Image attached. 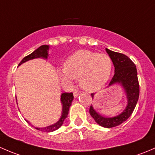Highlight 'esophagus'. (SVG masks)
<instances>
[{
	"label": "esophagus",
	"mask_w": 155,
	"mask_h": 155,
	"mask_svg": "<svg viewBox=\"0 0 155 155\" xmlns=\"http://www.w3.org/2000/svg\"><path fill=\"white\" fill-rule=\"evenodd\" d=\"M79 93H80V91H79L75 90L74 91H73V96H74L75 97H76L79 94Z\"/></svg>",
	"instance_id": "1"
}]
</instances>
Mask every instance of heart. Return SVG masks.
Masks as SVG:
<instances>
[{
  "mask_svg": "<svg viewBox=\"0 0 155 155\" xmlns=\"http://www.w3.org/2000/svg\"><path fill=\"white\" fill-rule=\"evenodd\" d=\"M112 69V60L107 54L79 50L66 61L61 76L65 80L80 79L82 88L87 91H96L109 80Z\"/></svg>",
  "mask_w": 155,
  "mask_h": 155,
  "instance_id": "1",
  "label": "heart"
}]
</instances>
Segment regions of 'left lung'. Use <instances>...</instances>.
<instances>
[{"label": "left lung", "instance_id": "1", "mask_svg": "<svg viewBox=\"0 0 155 155\" xmlns=\"http://www.w3.org/2000/svg\"><path fill=\"white\" fill-rule=\"evenodd\" d=\"M106 50L115 68V74L109 82V85L117 82L122 85L127 97V106L122 113L112 118L101 115L96 112L92 106L89 109V113L99 125L111 128L122 124L133 113L140 96V85L135 64L122 53L115 52L108 48ZM91 95L93 97L94 94H91Z\"/></svg>", "mask_w": 155, "mask_h": 155}]
</instances>
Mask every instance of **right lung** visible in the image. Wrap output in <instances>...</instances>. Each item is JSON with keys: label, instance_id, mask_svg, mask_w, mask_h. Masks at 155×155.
I'll return each mask as SVG.
<instances>
[{"label": "right lung", "instance_id": "obj_1", "mask_svg": "<svg viewBox=\"0 0 155 155\" xmlns=\"http://www.w3.org/2000/svg\"><path fill=\"white\" fill-rule=\"evenodd\" d=\"M48 49V46H46V45L41 46L40 47L37 48V49H36L34 52H32L31 54H30L28 56H26V57H25L24 58L21 60V61L18 64V66L21 65L22 63H24V62L36 58H47ZM61 100V103L62 104H63V112H62V115L60 120H59L57 123H55V124H52V125L51 126L46 127L44 128L35 127L36 129L38 130L43 131V132H52V131L56 130L58 129V128L62 125L64 119L68 117L69 109H70V107L71 106L72 104V101H73V93H72V92H70V93H67V92H65V93L62 94ZM26 121H27L28 123H29L27 120H26Z\"/></svg>", "mask_w": 155, "mask_h": 155}]
</instances>
